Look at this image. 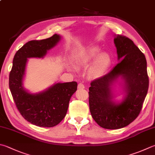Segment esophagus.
<instances>
[{
    "instance_id": "obj_1",
    "label": "esophagus",
    "mask_w": 155,
    "mask_h": 155,
    "mask_svg": "<svg viewBox=\"0 0 155 155\" xmlns=\"http://www.w3.org/2000/svg\"><path fill=\"white\" fill-rule=\"evenodd\" d=\"M78 89H84V88H85V86H84L82 83H80L78 86Z\"/></svg>"
}]
</instances>
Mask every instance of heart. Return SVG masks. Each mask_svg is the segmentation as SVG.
<instances>
[{"mask_svg": "<svg viewBox=\"0 0 155 155\" xmlns=\"http://www.w3.org/2000/svg\"><path fill=\"white\" fill-rule=\"evenodd\" d=\"M101 49L96 46H90L80 51L75 57V63L78 68H86L97 56L88 69L87 75L92 79L99 78L105 74L110 64L109 54L103 52L99 54Z\"/></svg>", "mask_w": 155, "mask_h": 155, "instance_id": "heart-1", "label": "heart"}]
</instances>
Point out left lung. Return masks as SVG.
Instances as JSON below:
<instances>
[{
    "label": "left lung",
    "instance_id": "1",
    "mask_svg": "<svg viewBox=\"0 0 155 155\" xmlns=\"http://www.w3.org/2000/svg\"><path fill=\"white\" fill-rule=\"evenodd\" d=\"M114 43L119 63L107 74L93 80L88 92L92 118L101 127L109 130L120 129L135 120L141 111L149 85L144 54L124 36L117 35ZM119 77L124 81L127 96L121 103L117 104L112 100L110 86Z\"/></svg>",
    "mask_w": 155,
    "mask_h": 155
}]
</instances>
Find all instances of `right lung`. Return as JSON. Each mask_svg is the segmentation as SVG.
Masks as SVG:
<instances>
[{
  "mask_svg": "<svg viewBox=\"0 0 155 155\" xmlns=\"http://www.w3.org/2000/svg\"><path fill=\"white\" fill-rule=\"evenodd\" d=\"M61 39L54 34L48 38L31 40L15 54L8 85L17 109L25 120L42 127H54L63 120L71 96L77 90L76 81L57 83L47 90L30 94L23 87V79L28 58H42Z\"/></svg>",
  "mask_w": 155,
  "mask_h": 155,
  "instance_id": "right-lung-1",
  "label": "right lung"
}]
</instances>
